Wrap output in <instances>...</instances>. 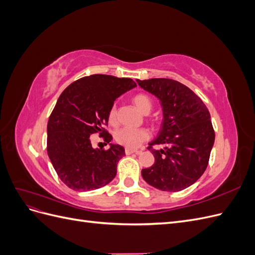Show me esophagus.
Instances as JSON below:
<instances>
[{"mask_svg": "<svg viewBox=\"0 0 255 255\" xmlns=\"http://www.w3.org/2000/svg\"><path fill=\"white\" fill-rule=\"evenodd\" d=\"M133 153H137V151H136V150H134V149L126 148V154H127V155H129V154H133Z\"/></svg>", "mask_w": 255, "mask_h": 255, "instance_id": "1", "label": "esophagus"}]
</instances>
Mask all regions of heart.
<instances>
[{
  "label": "heart",
  "instance_id": "obj_1",
  "mask_svg": "<svg viewBox=\"0 0 255 255\" xmlns=\"http://www.w3.org/2000/svg\"><path fill=\"white\" fill-rule=\"evenodd\" d=\"M132 102L136 106V109L142 114H148L152 109L151 99L143 94L135 95L132 98ZM116 106L113 105L109 113V120L111 125L116 122ZM149 138V132L145 128H121L115 133V139L118 143L127 146L129 149H136L139 146L144 140Z\"/></svg>",
  "mask_w": 255,
  "mask_h": 255
}]
</instances>
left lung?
<instances>
[{
    "label": "left lung",
    "instance_id": "1",
    "mask_svg": "<svg viewBox=\"0 0 255 255\" xmlns=\"http://www.w3.org/2000/svg\"><path fill=\"white\" fill-rule=\"evenodd\" d=\"M163 107L158 136L149 143L155 161L141 170L143 180L163 191H180L197 182L208 165L215 132L207 107L194 91L171 79L136 80ZM164 144L160 150L152 149Z\"/></svg>",
    "mask_w": 255,
    "mask_h": 255
}]
</instances>
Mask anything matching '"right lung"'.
<instances>
[{
	"instance_id": "obj_1",
	"label": "right lung",
	"mask_w": 255,
	"mask_h": 255,
	"mask_svg": "<svg viewBox=\"0 0 255 255\" xmlns=\"http://www.w3.org/2000/svg\"><path fill=\"white\" fill-rule=\"evenodd\" d=\"M136 87L132 79L92 74L73 82L61 92L48 121L47 151L59 179L69 188L95 190L113 181L125 148L95 149L90 135L100 133L106 143L113 139L103 128L109 123L114 101Z\"/></svg>"
}]
</instances>
